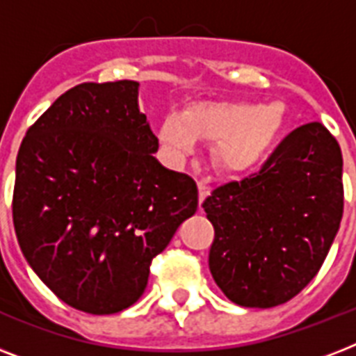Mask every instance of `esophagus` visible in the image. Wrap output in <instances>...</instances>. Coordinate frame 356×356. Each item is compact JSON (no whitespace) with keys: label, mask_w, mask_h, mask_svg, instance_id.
Here are the masks:
<instances>
[{"label":"esophagus","mask_w":356,"mask_h":356,"mask_svg":"<svg viewBox=\"0 0 356 356\" xmlns=\"http://www.w3.org/2000/svg\"><path fill=\"white\" fill-rule=\"evenodd\" d=\"M197 190H200V203H203L205 197H209V194H211V186L205 181H197Z\"/></svg>","instance_id":"34e87169"}]
</instances>
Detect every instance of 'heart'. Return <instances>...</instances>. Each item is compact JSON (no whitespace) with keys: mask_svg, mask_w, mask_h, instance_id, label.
<instances>
[{"mask_svg":"<svg viewBox=\"0 0 356 356\" xmlns=\"http://www.w3.org/2000/svg\"><path fill=\"white\" fill-rule=\"evenodd\" d=\"M290 122L282 102H197L184 113H168L159 123V140L173 161L192 153L197 140L214 142V161L229 173H245L271 155Z\"/></svg>","mask_w":356,"mask_h":356,"instance_id":"obj_1","label":"heart"}]
</instances>
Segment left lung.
Returning a JSON list of instances; mask_svg holds the SVG:
<instances>
[{"label": "left lung", "mask_w": 356, "mask_h": 356, "mask_svg": "<svg viewBox=\"0 0 356 356\" xmlns=\"http://www.w3.org/2000/svg\"><path fill=\"white\" fill-rule=\"evenodd\" d=\"M342 151L321 123L282 140L257 175L216 188L203 209L214 225L209 268L240 307L270 309L320 271L343 214Z\"/></svg>", "instance_id": "8db88e82"}]
</instances>
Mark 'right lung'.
Listing matches in <instances>:
<instances>
[{
	"mask_svg": "<svg viewBox=\"0 0 356 356\" xmlns=\"http://www.w3.org/2000/svg\"><path fill=\"white\" fill-rule=\"evenodd\" d=\"M136 81L83 83L57 97L19 145L14 231L64 303L114 314L144 293L149 264L197 211L194 179L156 161Z\"/></svg>",
	"mask_w": 356,
	"mask_h": 356,
	"instance_id": "right-lung-1",
	"label": "right lung"
}]
</instances>
